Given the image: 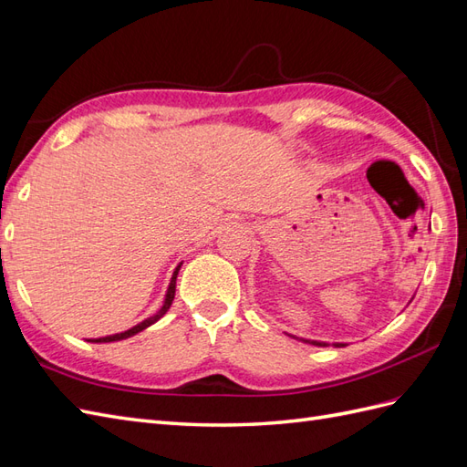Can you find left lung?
Here are the masks:
<instances>
[{
    "instance_id": "8db88e82",
    "label": "left lung",
    "mask_w": 467,
    "mask_h": 467,
    "mask_svg": "<svg viewBox=\"0 0 467 467\" xmlns=\"http://www.w3.org/2000/svg\"><path fill=\"white\" fill-rule=\"evenodd\" d=\"M306 341V339H304ZM307 343H312V345H317V348H327V343H321V341H307ZM336 348H343L341 343H336Z\"/></svg>"
}]
</instances>
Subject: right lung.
I'll return each instance as SVG.
<instances>
[{
    "instance_id": "1",
    "label": "right lung",
    "mask_w": 467,
    "mask_h": 467,
    "mask_svg": "<svg viewBox=\"0 0 467 467\" xmlns=\"http://www.w3.org/2000/svg\"><path fill=\"white\" fill-rule=\"evenodd\" d=\"M179 268H182V266H177V270L173 272V278H171V284H170V290H167V296H165V304H163V307L160 309V314H158V316H153V317H150V319H146V321H141V324H138L136 327H131V329H128V331H124V333H116V336H109V337L94 339V343H110V341L128 339V337H131V336H136V333L143 331L146 327H150L151 324H155V321H158V319L167 312V309H170V306H171V302H173V297H175V280H177V272H179Z\"/></svg>"
}]
</instances>
